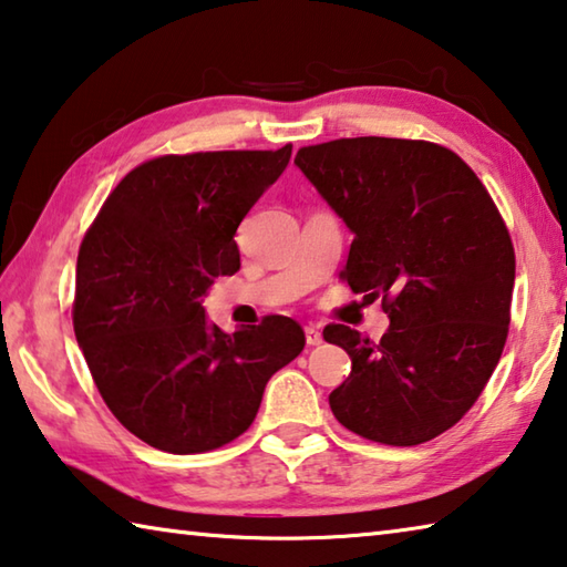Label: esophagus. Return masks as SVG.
<instances>
[{"instance_id":"obj_1","label":"esophagus","mask_w":567,"mask_h":567,"mask_svg":"<svg viewBox=\"0 0 567 567\" xmlns=\"http://www.w3.org/2000/svg\"><path fill=\"white\" fill-rule=\"evenodd\" d=\"M305 340H307V344H310V348H315V344L322 342V332L315 328V324H307V328H305Z\"/></svg>"}]
</instances>
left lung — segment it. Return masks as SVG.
Masks as SVG:
<instances>
[{"label": "left lung", "instance_id": "left-lung-1", "mask_svg": "<svg viewBox=\"0 0 567 567\" xmlns=\"http://www.w3.org/2000/svg\"><path fill=\"white\" fill-rule=\"evenodd\" d=\"M295 165L354 235L340 272L382 297L380 342L348 324L322 338L350 354L332 415L382 445H420L475 405L501 360L515 249L483 182L422 140L352 137L302 147Z\"/></svg>", "mask_w": 567, "mask_h": 567}]
</instances>
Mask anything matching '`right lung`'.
<instances>
[{
    "label": "right lung",
    "mask_w": 567,
    "mask_h": 567,
    "mask_svg": "<svg viewBox=\"0 0 567 567\" xmlns=\"http://www.w3.org/2000/svg\"><path fill=\"white\" fill-rule=\"evenodd\" d=\"M292 145L165 155L134 167L76 257L74 334L94 385L132 435L172 455L233 443L267 380L305 348L285 315L227 334L203 300L239 270L235 233Z\"/></svg>",
    "instance_id": "add662e5"
}]
</instances>
